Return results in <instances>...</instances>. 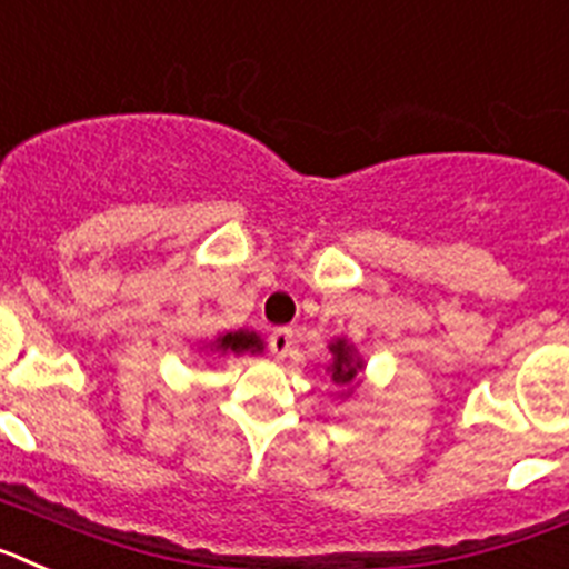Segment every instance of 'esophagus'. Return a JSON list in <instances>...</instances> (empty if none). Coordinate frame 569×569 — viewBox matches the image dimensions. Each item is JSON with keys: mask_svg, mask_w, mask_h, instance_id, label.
<instances>
[{"mask_svg": "<svg viewBox=\"0 0 569 569\" xmlns=\"http://www.w3.org/2000/svg\"><path fill=\"white\" fill-rule=\"evenodd\" d=\"M291 329H274V332L269 335V352L274 355L278 360H283L286 355L291 352Z\"/></svg>", "mask_w": 569, "mask_h": 569, "instance_id": "1", "label": "esophagus"}]
</instances>
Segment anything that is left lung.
I'll use <instances>...</instances> for the list:
<instances>
[{
	"instance_id": "1",
	"label": "left lung",
	"mask_w": 569,
	"mask_h": 569,
	"mask_svg": "<svg viewBox=\"0 0 569 569\" xmlns=\"http://www.w3.org/2000/svg\"><path fill=\"white\" fill-rule=\"evenodd\" d=\"M329 352H332V367H329V372H332L335 387H355L360 378V369H363V360L358 358L355 346L346 338H338L329 346Z\"/></svg>"
}]
</instances>
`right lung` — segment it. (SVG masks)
Returning a JSON list of instances; mask_svg holds the SVG:
<instances>
[{
  "mask_svg": "<svg viewBox=\"0 0 569 569\" xmlns=\"http://www.w3.org/2000/svg\"><path fill=\"white\" fill-rule=\"evenodd\" d=\"M211 346H214V352H223V355L263 352V340H260V335L249 332V329H237V332L220 335Z\"/></svg>",
  "mask_w": 569,
  "mask_h": 569,
  "instance_id": "right-lung-1",
  "label": "right lung"
}]
</instances>
